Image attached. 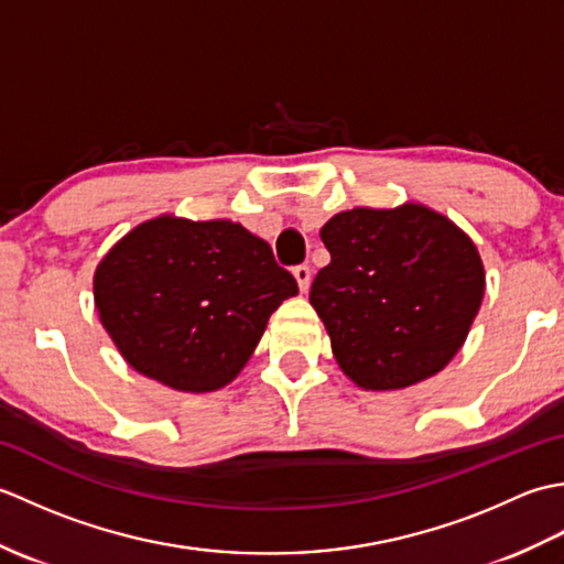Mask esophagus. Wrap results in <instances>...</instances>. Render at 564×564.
<instances>
[{
  "label": "esophagus",
  "mask_w": 564,
  "mask_h": 564,
  "mask_svg": "<svg viewBox=\"0 0 564 564\" xmlns=\"http://www.w3.org/2000/svg\"><path fill=\"white\" fill-rule=\"evenodd\" d=\"M293 275H295L297 285H301V291L307 293V289H310V267H307V263H301V267H295Z\"/></svg>",
  "instance_id": "obj_1"
}]
</instances>
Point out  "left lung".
Returning <instances> with one entry per match:
<instances>
[{
	"label": "left lung",
	"instance_id": "8db88e82",
	"mask_svg": "<svg viewBox=\"0 0 564 564\" xmlns=\"http://www.w3.org/2000/svg\"><path fill=\"white\" fill-rule=\"evenodd\" d=\"M319 237L332 261L310 305L344 373L364 390H400L446 368L485 295L473 239L419 203L337 213Z\"/></svg>",
	"mask_w": 564,
	"mask_h": 564
}]
</instances>
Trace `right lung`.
I'll return each instance as SVG.
<instances>
[{
  "label": "right lung",
  "instance_id": "obj_1",
  "mask_svg": "<svg viewBox=\"0 0 564 564\" xmlns=\"http://www.w3.org/2000/svg\"><path fill=\"white\" fill-rule=\"evenodd\" d=\"M295 293L271 247L230 220H148L94 273V303L118 351L178 392L235 380L273 310Z\"/></svg>",
  "mask_w": 564,
  "mask_h": 564
}]
</instances>
